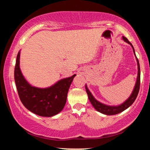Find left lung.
I'll use <instances>...</instances> for the list:
<instances>
[{"instance_id":"8db88e82","label":"left lung","mask_w":150,"mask_h":150,"mask_svg":"<svg viewBox=\"0 0 150 150\" xmlns=\"http://www.w3.org/2000/svg\"><path fill=\"white\" fill-rule=\"evenodd\" d=\"M122 40L125 42L128 43V44H130L131 45V47H132L134 54L136 56V59L137 61V65H138V75H137L136 84L134 87L132 93H131L130 96H129L128 99L126 100L123 103H122L121 105H119L117 106H110V105H105V104H103L102 103L99 102V101H98L97 100H96V98L94 97L93 95H92V93H91L90 92V91L88 90L87 85H85L86 91H87L88 99H89L91 105H93V107L95 108L96 110L106 115H117V114L122 112L125 110L126 109H127L128 107H130V106L132 105L134 101H135L137 96H138L139 89V85H140V68H139L138 59V58L136 57V55L135 54V50H134V48L133 47L132 44L131 43L128 41V39L125 37L122 36Z\"/></svg>"}]
</instances>
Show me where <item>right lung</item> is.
I'll list each match as a JSON object with an SVG mask.
<instances>
[{"instance_id": "obj_1", "label": "right lung", "mask_w": 150, "mask_h": 150, "mask_svg": "<svg viewBox=\"0 0 150 150\" xmlns=\"http://www.w3.org/2000/svg\"><path fill=\"white\" fill-rule=\"evenodd\" d=\"M20 50L14 68V81L20 99L28 110L35 115L51 117L57 115L65 105L67 93L75 74L62 79L46 88L34 87L28 82L20 67Z\"/></svg>"}]
</instances>
